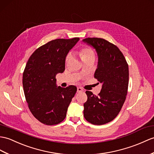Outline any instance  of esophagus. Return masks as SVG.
Masks as SVG:
<instances>
[{"mask_svg":"<svg viewBox=\"0 0 154 154\" xmlns=\"http://www.w3.org/2000/svg\"><path fill=\"white\" fill-rule=\"evenodd\" d=\"M83 91V89L81 87H77V92H81Z\"/></svg>","mask_w":154,"mask_h":154,"instance_id":"1","label":"esophagus"}]
</instances>
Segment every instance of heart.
<instances>
[{
	"mask_svg": "<svg viewBox=\"0 0 154 154\" xmlns=\"http://www.w3.org/2000/svg\"><path fill=\"white\" fill-rule=\"evenodd\" d=\"M79 55L80 58L83 61L86 60L90 59V58H95V54L94 51L89 47H83L80 49L79 51ZM71 58V54H69L68 55L66 56V63H67L69 61Z\"/></svg>",
	"mask_w": 154,
	"mask_h": 154,
	"instance_id": "heart-1",
	"label": "heart"
}]
</instances>
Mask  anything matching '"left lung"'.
<instances>
[{
  "instance_id": "obj_1",
  "label": "left lung",
  "mask_w": 154,
  "mask_h": 154,
  "mask_svg": "<svg viewBox=\"0 0 154 154\" xmlns=\"http://www.w3.org/2000/svg\"><path fill=\"white\" fill-rule=\"evenodd\" d=\"M83 42L97 52L98 62L94 78L102 83L101 91L94 95L86 91L84 117L97 125L108 123L119 114L125 101L128 85V66L117 46L101 38H86Z\"/></svg>"
}]
</instances>
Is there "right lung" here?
I'll return each mask as SVG.
<instances>
[{
	"mask_svg": "<svg viewBox=\"0 0 154 154\" xmlns=\"http://www.w3.org/2000/svg\"><path fill=\"white\" fill-rule=\"evenodd\" d=\"M79 38H58L38 48L29 58L23 73L25 97L31 113L41 123L62 122L77 92L75 86H56V75L65 70L69 51Z\"/></svg>",
	"mask_w": 154,
	"mask_h": 154,
	"instance_id": "right-lung-1",
	"label": "right lung"
}]
</instances>
